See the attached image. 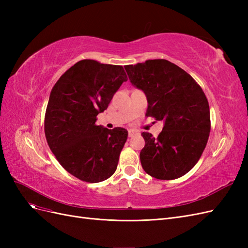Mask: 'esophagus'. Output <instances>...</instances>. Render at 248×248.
I'll return each mask as SVG.
<instances>
[{
	"mask_svg": "<svg viewBox=\"0 0 248 248\" xmlns=\"http://www.w3.org/2000/svg\"><path fill=\"white\" fill-rule=\"evenodd\" d=\"M137 134V131H134V130H129L128 131V137L129 138H132V137H134Z\"/></svg>",
	"mask_w": 248,
	"mask_h": 248,
	"instance_id": "obj_1",
	"label": "esophagus"
}]
</instances>
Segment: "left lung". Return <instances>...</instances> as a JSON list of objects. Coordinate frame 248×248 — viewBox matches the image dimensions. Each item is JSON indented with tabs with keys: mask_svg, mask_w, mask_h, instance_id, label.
Returning a JSON list of instances; mask_svg holds the SVG:
<instances>
[{
	"mask_svg": "<svg viewBox=\"0 0 248 248\" xmlns=\"http://www.w3.org/2000/svg\"><path fill=\"white\" fill-rule=\"evenodd\" d=\"M133 86L147 96L146 116L163 121L156 139L142 132L140 158L148 175L175 180L196 166L206 148L211 122L207 97L188 73L168 60H147L126 65Z\"/></svg>",
	"mask_w": 248,
	"mask_h": 248,
	"instance_id": "1",
	"label": "left lung"
}]
</instances>
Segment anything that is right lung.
<instances>
[{
    "label": "right lung",
    "mask_w": 248,
    "mask_h": 248,
    "mask_svg": "<svg viewBox=\"0 0 248 248\" xmlns=\"http://www.w3.org/2000/svg\"><path fill=\"white\" fill-rule=\"evenodd\" d=\"M127 76L120 65L81 60L52 88L44 117V132L60 164L78 179L98 183L117 170L128 131L96 125Z\"/></svg>",
    "instance_id": "obj_1"
}]
</instances>
